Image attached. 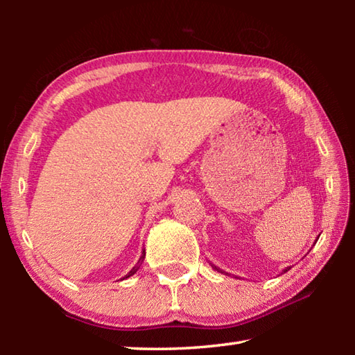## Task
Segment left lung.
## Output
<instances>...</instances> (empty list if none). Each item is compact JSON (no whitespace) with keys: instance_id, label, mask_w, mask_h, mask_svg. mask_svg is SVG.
<instances>
[{"instance_id":"8db88e82","label":"left lung","mask_w":355,"mask_h":355,"mask_svg":"<svg viewBox=\"0 0 355 355\" xmlns=\"http://www.w3.org/2000/svg\"><path fill=\"white\" fill-rule=\"evenodd\" d=\"M209 264H211V263H209ZM211 268L214 269V271H218V272H220V274L230 275V274H228V272H225V271H222V269H220V268H218V266H214V264H211ZM286 271H290V268H286V269H284V272H286Z\"/></svg>"}]
</instances>
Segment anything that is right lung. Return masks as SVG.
Segmentation results:
<instances>
[{
	"label": "right lung",
	"instance_id": "add662e5",
	"mask_svg": "<svg viewBox=\"0 0 355 355\" xmlns=\"http://www.w3.org/2000/svg\"><path fill=\"white\" fill-rule=\"evenodd\" d=\"M144 258H146V250H144L142 252V255H141V258H139V261H137V264H136V266L133 268V269H131V271L127 274V275H125V277L123 279H128V277H131V275H135L136 272H137V269H139L141 268V264H142V261H144Z\"/></svg>",
	"mask_w": 355,
	"mask_h": 355
}]
</instances>
